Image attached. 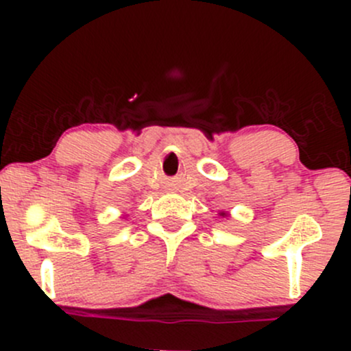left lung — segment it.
<instances>
[{
	"instance_id": "obj_1",
	"label": "left lung",
	"mask_w": 351,
	"mask_h": 351,
	"mask_svg": "<svg viewBox=\"0 0 351 351\" xmlns=\"http://www.w3.org/2000/svg\"><path fill=\"white\" fill-rule=\"evenodd\" d=\"M217 215L223 216V217H228V216H229V213H226V211H219V213H217Z\"/></svg>"
}]
</instances>
